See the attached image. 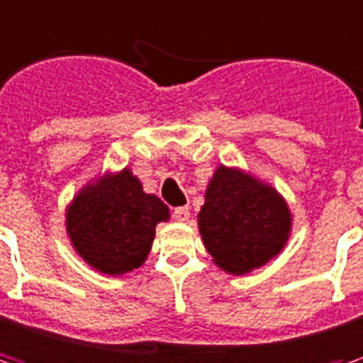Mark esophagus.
<instances>
[{
	"mask_svg": "<svg viewBox=\"0 0 363 363\" xmlns=\"http://www.w3.org/2000/svg\"><path fill=\"white\" fill-rule=\"evenodd\" d=\"M172 217H174L177 221L184 223V221H189V217H191V211H189V207H177V209L172 211Z\"/></svg>",
	"mask_w": 363,
	"mask_h": 363,
	"instance_id": "34e87169",
	"label": "esophagus"
}]
</instances>
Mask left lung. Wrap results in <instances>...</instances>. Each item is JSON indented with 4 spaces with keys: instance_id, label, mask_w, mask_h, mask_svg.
Masks as SVG:
<instances>
[{
    "instance_id": "1",
    "label": "left lung",
    "mask_w": 363,
    "mask_h": 363,
    "mask_svg": "<svg viewBox=\"0 0 363 363\" xmlns=\"http://www.w3.org/2000/svg\"><path fill=\"white\" fill-rule=\"evenodd\" d=\"M286 201L240 168L219 166L199 211V231L213 262L245 274L280 254L291 233Z\"/></svg>"
}]
</instances>
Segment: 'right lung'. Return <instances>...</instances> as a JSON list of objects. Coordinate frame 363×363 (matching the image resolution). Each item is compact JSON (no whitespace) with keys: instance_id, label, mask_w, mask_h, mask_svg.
Returning a JSON list of instances; mask_svg holds the SVG:
<instances>
[{"instance_id":"add662e5","label":"right lung","mask_w":363,"mask_h":363,"mask_svg":"<svg viewBox=\"0 0 363 363\" xmlns=\"http://www.w3.org/2000/svg\"><path fill=\"white\" fill-rule=\"evenodd\" d=\"M168 207L146 195L130 168L89 182L67 209V233L77 254L103 274L140 268L150 254L156 225Z\"/></svg>"}]
</instances>
